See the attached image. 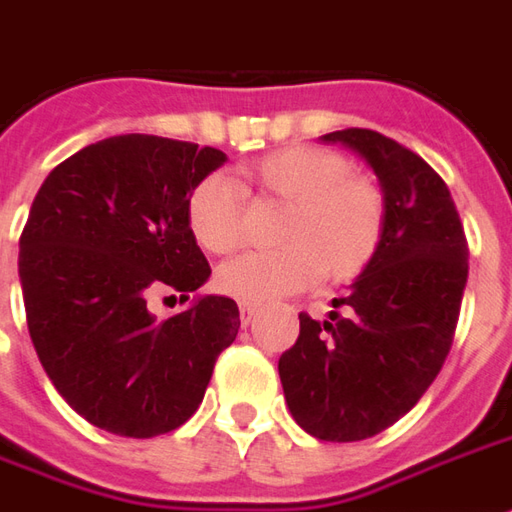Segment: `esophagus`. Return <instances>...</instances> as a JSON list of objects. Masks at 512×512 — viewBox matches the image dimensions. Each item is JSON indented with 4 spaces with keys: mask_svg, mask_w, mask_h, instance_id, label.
<instances>
[{
    "mask_svg": "<svg viewBox=\"0 0 512 512\" xmlns=\"http://www.w3.org/2000/svg\"><path fill=\"white\" fill-rule=\"evenodd\" d=\"M257 316V305H249V302H241V321L244 324H252Z\"/></svg>",
    "mask_w": 512,
    "mask_h": 512,
    "instance_id": "1",
    "label": "esophagus"
}]
</instances>
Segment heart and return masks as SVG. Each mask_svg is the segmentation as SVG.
<instances>
[{
  "label": "heart",
  "mask_w": 512,
  "mask_h": 512,
  "mask_svg": "<svg viewBox=\"0 0 512 512\" xmlns=\"http://www.w3.org/2000/svg\"><path fill=\"white\" fill-rule=\"evenodd\" d=\"M349 160L318 146H285L241 169L249 185L288 205L280 249L232 257L216 285L238 302L266 305L316 280L357 277L377 255L385 230V199L366 177L349 174ZM188 230L210 255H227L244 238V202L235 182L207 174L185 205Z\"/></svg>",
  "instance_id": "b5f03b06"
}]
</instances>
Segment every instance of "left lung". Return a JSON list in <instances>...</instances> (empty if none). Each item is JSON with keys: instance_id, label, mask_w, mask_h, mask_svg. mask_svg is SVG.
<instances>
[{"instance_id": "obj_1", "label": "left lung", "mask_w": 512, "mask_h": 512, "mask_svg": "<svg viewBox=\"0 0 512 512\" xmlns=\"http://www.w3.org/2000/svg\"><path fill=\"white\" fill-rule=\"evenodd\" d=\"M366 160L385 199V230L324 321L299 313L280 357L285 402L321 441H363L405 416L438 377L468 280V246L446 182L374 130L321 135Z\"/></svg>"}]
</instances>
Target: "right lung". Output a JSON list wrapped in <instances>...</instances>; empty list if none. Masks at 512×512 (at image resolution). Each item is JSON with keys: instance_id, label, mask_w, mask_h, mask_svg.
Listing matches in <instances>:
<instances>
[{"instance_id": "right-lung-1", "label": "right lung", "mask_w": 512, "mask_h": 512, "mask_svg": "<svg viewBox=\"0 0 512 512\" xmlns=\"http://www.w3.org/2000/svg\"><path fill=\"white\" fill-rule=\"evenodd\" d=\"M227 163L213 146L116 135L63 160L35 194L19 241L27 327L57 393L124 438L177 430L205 396L241 316L202 296L171 318L149 299L210 277L188 230V194Z\"/></svg>"}]
</instances>
